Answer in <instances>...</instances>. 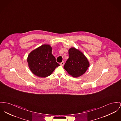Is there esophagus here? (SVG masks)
<instances>
[{
    "label": "esophagus",
    "instance_id": "obj_1",
    "mask_svg": "<svg viewBox=\"0 0 121 121\" xmlns=\"http://www.w3.org/2000/svg\"><path fill=\"white\" fill-rule=\"evenodd\" d=\"M60 65L61 66H63V65H64V61H62V62H61V63H60Z\"/></svg>",
    "mask_w": 121,
    "mask_h": 121
}]
</instances>
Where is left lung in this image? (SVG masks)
Here are the masks:
<instances>
[{
    "label": "left lung",
    "mask_w": 121,
    "mask_h": 121,
    "mask_svg": "<svg viewBox=\"0 0 121 121\" xmlns=\"http://www.w3.org/2000/svg\"><path fill=\"white\" fill-rule=\"evenodd\" d=\"M68 53L69 58L64 68L73 77H79L87 70L89 66V60L82 52L74 47L69 49Z\"/></svg>",
    "instance_id": "8db88e82"
}]
</instances>
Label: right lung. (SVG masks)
Listing matches in <instances>:
<instances>
[{
	"mask_svg": "<svg viewBox=\"0 0 121 121\" xmlns=\"http://www.w3.org/2000/svg\"><path fill=\"white\" fill-rule=\"evenodd\" d=\"M27 61L31 72L40 78L48 77L60 65L48 44L42 45L33 50L29 54Z\"/></svg>",
	"mask_w": 121,
	"mask_h": 121,
	"instance_id": "right-lung-1",
	"label": "right lung"
}]
</instances>
